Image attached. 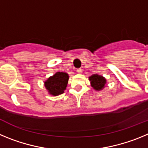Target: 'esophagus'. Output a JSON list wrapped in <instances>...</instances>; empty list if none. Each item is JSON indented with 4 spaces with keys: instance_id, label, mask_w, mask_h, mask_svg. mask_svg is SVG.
Segmentation results:
<instances>
[{
    "instance_id": "1",
    "label": "esophagus",
    "mask_w": 148,
    "mask_h": 148,
    "mask_svg": "<svg viewBox=\"0 0 148 148\" xmlns=\"http://www.w3.org/2000/svg\"><path fill=\"white\" fill-rule=\"evenodd\" d=\"M77 73H79V74H81V73H82V69H78V70H77Z\"/></svg>"
}]
</instances>
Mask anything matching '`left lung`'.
Returning <instances> with one entry per match:
<instances>
[{
    "label": "left lung",
    "instance_id": "obj_1",
    "mask_svg": "<svg viewBox=\"0 0 148 148\" xmlns=\"http://www.w3.org/2000/svg\"><path fill=\"white\" fill-rule=\"evenodd\" d=\"M89 80L90 82V85L96 91L102 90L105 87L107 83V79L102 75L99 74H93L89 77Z\"/></svg>",
    "mask_w": 148,
    "mask_h": 148
}]
</instances>
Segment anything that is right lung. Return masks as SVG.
Listing matches in <instances>:
<instances>
[{
  "label": "right lung",
  "mask_w": 148,
  "mask_h": 148,
  "mask_svg": "<svg viewBox=\"0 0 148 148\" xmlns=\"http://www.w3.org/2000/svg\"><path fill=\"white\" fill-rule=\"evenodd\" d=\"M69 81V75L64 72H57L44 82L48 93L57 96L64 92Z\"/></svg>",
  "instance_id": "add662e5"
}]
</instances>
